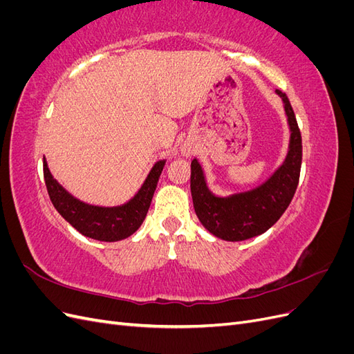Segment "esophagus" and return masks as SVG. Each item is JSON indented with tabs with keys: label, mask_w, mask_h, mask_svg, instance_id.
Instances as JSON below:
<instances>
[{
	"label": "esophagus",
	"mask_w": 354,
	"mask_h": 354,
	"mask_svg": "<svg viewBox=\"0 0 354 354\" xmlns=\"http://www.w3.org/2000/svg\"><path fill=\"white\" fill-rule=\"evenodd\" d=\"M185 155H187V156L190 155V149H185Z\"/></svg>",
	"instance_id": "34e87169"
}]
</instances>
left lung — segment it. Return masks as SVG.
<instances>
[{
	"instance_id": "obj_1",
	"label": "left lung",
	"mask_w": 354,
	"mask_h": 354,
	"mask_svg": "<svg viewBox=\"0 0 354 354\" xmlns=\"http://www.w3.org/2000/svg\"><path fill=\"white\" fill-rule=\"evenodd\" d=\"M276 94L283 100L291 138L283 164L269 180L252 190L220 198L207 187L198 159L192 160L190 192L195 212L202 226L223 241H245L269 230L289 207L297 190L303 159L301 133L286 94L281 90H276Z\"/></svg>"
}]
</instances>
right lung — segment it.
<instances>
[{
    "instance_id": "add662e5",
    "label": "right lung",
    "mask_w": 354,
    "mask_h": 354,
    "mask_svg": "<svg viewBox=\"0 0 354 354\" xmlns=\"http://www.w3.org/2000/svg\"><path fill=\"white\" fill-rule=\"evenodd\" d=\"M164 165L165 160H158L137 195L120 207H95L73 198L53 178L46 158L44 180L53 205L71 226L87 238L115 242L131 236L142 226Z\"/></svg>"
}]
</instances>
